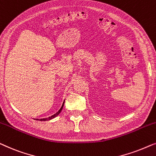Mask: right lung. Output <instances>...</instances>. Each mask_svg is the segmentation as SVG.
Segmentation results:
<instances>
[{"label": "right lung", "instance_id": "1", "mask_svg": "<svg viewBox=\"0 0 156 156\" xmlns=\"http://www.w3.org/2000/svg\"><path fill=\"white\" fill-rule=\"evenodd\" d=\"M63 105H64V102H63L62 106H61V109H59V110H58V112H56V114H54V115H52V116H51V117H48V118H45V119H39V121H48V120L52 119H54V118H55L56 117H57V116H58V115H59V114H60L61 110H62L63 107ZM37 120H39V119H37Z\"/></svg>", "mask_w": 156, "mask_h": 156}]
</instances>
